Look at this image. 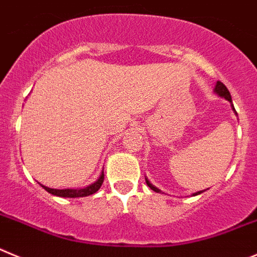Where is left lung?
<instances>
[{"label":"left lung","instance_id":"obj_1","mask_svg":"<svg viewBox=\"0 0 257 257\" xmlns=\"http://www.w3.org/2000/svg\"><path fill=\"white\" fill-rule=\"evenodd\" d=\"M214 92L216 94H218L219 97H223V98H225L226 101H229L230 102V106H232V108H233V111L235 112V110H234V106H233V103H232V97H230V93H229V91H228V88H226L225 85L223 84V83L221 82H216V85H215V88H214ZM146 179V183H147V186L150 187V188L152 189V191H155V192H157V193H160V189L157 188V187H155L154 184L152 183H150V180L147 179V178H145ZM209 189V188H207ZM206 191V189H203V191H198V192H196V193H193V195L192 196H197V195H201V193H202V192H205Z\"/></svg>","mask_w":257,"mask_h":257}]
</instances>
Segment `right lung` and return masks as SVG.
<instances>
[{
    "label": "right lung",
    "mask_w": 257,
    "mask_h": 257,
    "mask_svg": "<svg viewBox=\"0 0 257 257\" xmlns=\"http://www.w3.org/2000/svg\"><path fill=\"white\" fill-rule=\"evenodd\" d=\"M103 183V172H101L100 177L97 178L96 182H93L89 186L84 187V188H65V189H56V188H50V187H46L43 184L41 186L54 196H59V197H69V198H75V197H85V196H91L93 193H96L100 187Z\"/></svg>",
    "instance_id": "add662e5"
}]
</instances>
